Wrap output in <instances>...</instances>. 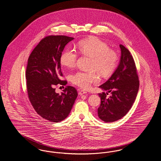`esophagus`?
Masks as SVG:
<instances>
[{
	"label": "esophagus",
	"mask_w": 161,
	"mask_h": 161,
	"mask_svg": "<svg viewBox=\"0 0 161 161\" xmlns=\"http://www.w3.org/2000/svg\"><path fill=\"white\" fill-rule=\"evenodd\" d=\"M87 92H86V91H85V90H80V91H79V93H78V94L80 95V96H81V95H84V94H86Z\"/></svg>",
	"instance_id": "34e87169"
}]
</instances>
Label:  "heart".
<instances>
[{"label": "heart", "instance_id": "heart-1", "mask_svg": "<svg viewBox=\"0 0 161 161\" xmlns=\"http://www.w3.org/2000/svg\"><path fill=\"white\" fill-rule=\"evenodd\" d=\"M78 52L91 58L90 69L96 70L107 77L115 71L118 63L116 52L109 49L108 45L96 37L82 40L78 44ZM78 53L73 48H67L60 56V63L66 68H73L77 60ZM71 82L82 89H89L92 84L99 81V75L94 71H78L71 76Z\"/></svg>", "mask_w": 161, "mask_h": 161}]
</instances>
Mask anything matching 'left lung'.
<instances>
[{
    "label": "left lung",
    "instance_id": "left-lung-1",
    "mask_svg": "<svg viewBox=\"0 0 161 161\" xmlns=\"http://www.w3.org/2000/svg\"><path fill=\"white\" fill-rule=\"evenodd\" d=\"M120 48L121 57L116 71L99 86L107 91L106 93L98 94L101 102L97 109L98 117L106 123L117 121L128 113L139 89L140 82L133 57L125 47L120 44ZM108 92L112 94L109 98L106 97Z\"/></svg>",
    "mask_w": 161,
    "mask_h": 161
}]
</instances>
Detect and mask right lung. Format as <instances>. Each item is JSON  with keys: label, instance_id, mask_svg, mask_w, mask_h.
<instances>
[{"label": "right lung", "instance_id": "1", "mask_svg": "<svg viewBox=\"0 0 161 161\" xmlns=\"http://www.w3.org/2000/svg\"><path fill=\"white\" fill-rule=\"evenodd\" d=\"M74 38L50 35L42 39L28 58L26 78L28 97L39 115L52 122H59L71 112L77 97V91L66 86L61 94L56 92L58 85L65 86L60 66V56L64 47Z\"/></svg>", "mask_w": 161, "mask_h": 161}]
</instances>
